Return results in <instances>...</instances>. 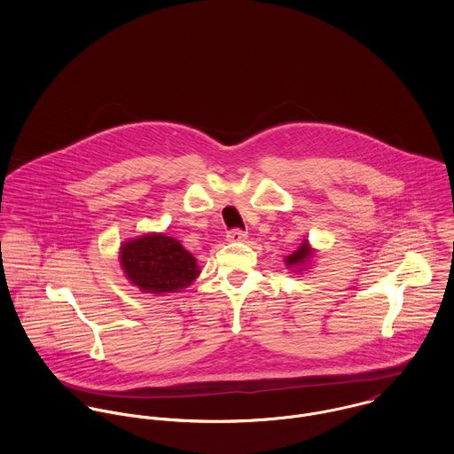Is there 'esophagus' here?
<instances>
[{
	"label": "esophagus",
	"mask_w": 454,
	"mask_h": 454,
	"mask_svg": "<svg viewBox=\"0 0 454 454\" xmlns=\"http://www.w3.org/2000/svg\"><path fill=\"white\" fill-rule=\"evenodd\" d=\"M247 238H248V234L245 231H239V229H234V231L227 232V241L229 243H243Z\"/></svg>",
	"instance_id": "obj_1"
}]
</instances>
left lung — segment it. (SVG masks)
Here are the masks:
<instances>
[{
	"mask_svg": "<svg viewBox=\"0 0 454 454\" xmlns=\"http://www.w3.org/2000/svg\"><path fill=\"white\" fill-rule=\"evenodd\" d=\"M315 255H317V250L309 245L308 239H304L299 245V248L285 259V265L288 269H297V272H302V270H306V267H309Z\"/></svg>",
	"mask_w": 454,
	"mask_h": 454,
	"instance_id": "obj_1",
	"label": "left lung"
}]
</instances>
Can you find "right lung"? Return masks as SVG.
Wrapping results in <instances>:
<instances>
[{
	"mask_svg": "<svg viewBox=\"0 0 454 454\" xmlns=\"http://www.w3.org/2000/svg\"><path fill=\"white\" fill-rule=\"evenodd\" d=\"M119 262L130 285L153 295L182 292L200 274L194 255L178 239L162 232L124 241L119 248Z\"/></svg>",
	"mask_w": 454,
	"mask_h": 454,
	"instance_id": "obj_1",
	"label": "right lung"
}]
</instances>
